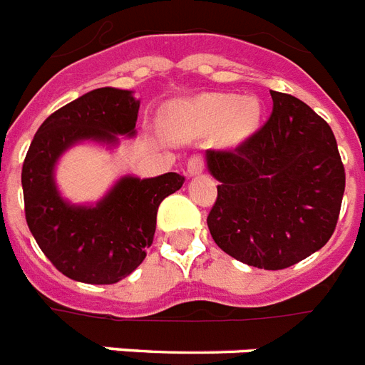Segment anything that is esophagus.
<instances>
[{
    "instance_id": "1",
    "label": "esophagus",
    "mask_w": 365,
    "mask_h": 365,
    "mask_svg": "<svg viewBox=\"0 0 365 365\" xmlns=\"http://www.w3.org/2000/svg\"><path fill=\"white\" fill-rule=\"evenodd\" d=\"M205 170V158L201 155H193V157L187 160V166H185V174L189 178L197 176V174H201Z\"/></svg>"
}]
</instances>
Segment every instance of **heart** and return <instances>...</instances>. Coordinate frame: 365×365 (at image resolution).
Segmentation results:
<instances>
[{"mask_svg":"<svg viewBox=\"0 0 365 365\" xmlns=\"http://www.w3.org/2000/svg\"><path fill=\"white\" fill-rule=\"evenodd\" d=\"M193 108L210 124L224 122V133L230 143L249 138L262 120V105L257 97L208 96L195 103Z\"/></svg>","mask_w":365,"mask_h":365,"instance_id":"1","label":"heart"}]
</instances>
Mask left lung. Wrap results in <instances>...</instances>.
Wrapping results in <instances>:
<instances>
[{"label": "left lung", "instance_id": "left-lung-1", "mask_svg": "<svg viewBox=\"0 0 365 365\" xmlns=\"http://www.w3.org/2000/svg\"><path fill=\"white\" fill-rule=\"evenodd\" d=\"M269 93L274 110L255 135L232 151L205 155L220 183L207 224L216 245L239 262L283 269L335 232L344 166L322 116L297 97Z\"/></svg>", "mask_w": 365, "mask_h": 365}]
</instances>
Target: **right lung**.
Instances as JSON below:
<instances>
[{
	"mask_svg": "<svg viewBox=\"0 0 365 365\" xmlns=\"http://www.w3.org/2000/svg\"><path fill=\"white\" fill-rule=\"evenodd\" d=\"M139 99L133 91L99 88L47 116L22 164L26 224L55 268L74 282L110 285L147 257L158 205L183 185V176H124L96 205L61 195L55 166L71 147L91 141L113 149L135 135Z\"/></svg>",
	"mask_w": 365,
	"mask_h": 365,
	"instance_id": "obj_1",
	"label": "right lung"
}]
</instances>
